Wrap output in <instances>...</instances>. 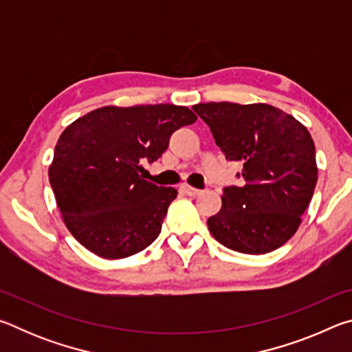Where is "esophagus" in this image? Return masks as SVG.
Masks as SVG:
<instances>
[{"label":"esophagus","mask_w":352,"mask_h":352,"mask_svg":"<svg viewBox=\"0 0 352 352\" xmlns=\"http://www.w3.org/2000/svg\"><path fill=\"white\" fill-rule=\"evenodd\" d=\"M184 194L189 195V197H197V195L201 194V189H197L194 186H190V184H183V186L180 188Z\"/></svg>","instance_id":"obj_1"}]
</instances>
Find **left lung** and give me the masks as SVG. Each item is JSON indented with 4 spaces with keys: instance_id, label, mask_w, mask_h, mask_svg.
Instances as JSON below:
<instances>
[{
    "instance_id": "1",
    "label": "left lung",
    "mask_w": 352,
    "mask_h": 352,
    "mask_svg": "<svg viewBox=\"0 0 352 352\" xmlns=\"http://www.w3.org/2000/svg\"><path fill=\"white\" fill-rule=\"evenodd\" d=\"M192 110L211 129L225 158L242 164L245 182L223 189L222 208L206 222L214 239L245 254L284 245L296 233L317 184L311 133L269 104L206 102Z\"/></svg>"
}]
</instances>
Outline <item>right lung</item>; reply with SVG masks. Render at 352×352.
Returning <instances> with one entry per match:
<instances>
[{
	"mask_svg": "<svg viewBox=\"0 0 352 352\" xmlns=\"http://www.w3.org/2000/svg\"><path fill=\"white\" fill-rule=\"evenodd\" d=\"M197 121L174 104L96 109L63 130L50 183L69 233L91 253L122 259L157 239L177 189L140 175L162 157L170 135Z\"/></svg>",
	"mask_w": 352,
	"mask_h": 352,
	"instance_id": "1",
	"label": "right lung"
}]
</instances>
